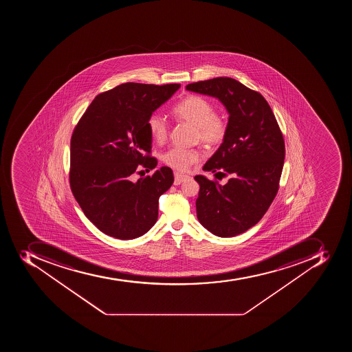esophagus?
Instances as JSON below:
<instances>
[{
  "label": "esophagus",
  "instance_id": "34e87169",
  "mask_svg": "<svg viewBox=\"0 0 352 352\" xmlns=\"http://www.w3.org/2000/svg\"><path fill=\"white\" fill-rule=\"evenodd\" d=\"M174 177V185H180V184L189 178L188 176H186V175H180L178 174V173H175Z\"/></svg>",
  "mask_w": 352,
  "mask_h": 352
}]
</instances>
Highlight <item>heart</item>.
<instances>
[{
	"mask_svg": "<svg viewBox=\"0 0 352 352\" xmlns=\"http://www.w3.org/2000/svg\"><path fill=\"white\" fill-rule=\"evenodd\" d=\"M173 116L196 129L195 138L207 146H217L227 135L228 123L223 116L214 112L209 100L199 94H189L173 107ZM147 129L153 139L158 143L166 141L169 126L161 114L153 113L147 119ZM164 162L178 172H187L194 164L201 160L197 148L173 147L164 154Z\"/></svg>",
	"mask_w": 352,
	"mask_h": 352,
	"instance_id": "1",
	"label": "heart"
}]
</instances>
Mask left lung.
Wrapping results in <instances>:
<instances>
[{"mask_svg": "<svg viewBox=\"0 0 352 352\" xmlns=\"http://www.w3.org/2000/svg\"><path fill=\"white\" fill-rule=\"evenodd\" d=\"M189 91L221 101L229 113L227 135L204 170L229 176L220 185L202 175L196 200L200 223L221 238L238 236L265 214L280 188L285 143L262 94L229 77L189 83Z\"/></svg>", "mask_w": 352, "mask_h": 352, "instance_id": "obj_1", "label": "left lung"}]
</instances>
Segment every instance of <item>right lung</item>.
Returning a JSON list of instances; mask_svg holds the SVG:
<instances>
[{
	"label": "right lung",
	"mask_w": 352,
	"mask_h": 352,
	"mask_svg": "<svg viewBox=\"0 0 352 352\" xmlns=\"http://www.w3.org/2000/svg\"><path fill=\"white\" fill-rule=\"evenodd\" d=\"M179 87L122 83L98 94L76 125L70 141V188L101 232L131 240L155 224L158 199L174 183L173 170L164 166L138 180L133 175L157 165L151 156L147 119Z\"/></svg>",
	"instance_id": "right-lung-1"
}]
</instances>
